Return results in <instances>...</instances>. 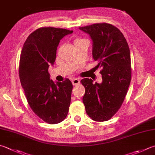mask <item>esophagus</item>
<instances>
[{"label": "esophagus", "instance_id": "obj_1", "mask_svg": "<svg viewBox=\"0 0 155 155\" xmlns=\"http://www.w3.org/2000/svg\"><path fill=\"white\" fill-rule=\"evenodd\" d=\"M71 81H72V84H73V85H74V86L78 85V84H80V80H79L78 78L73 79Z\"/></svg>", "mask_w": 155, "mask_h": 155}]
</instances>
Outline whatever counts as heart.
Masks as SVG:
<instances>
[{
  "mask_svg": "<svg viewBox=\"0 0 155 155\" xmlns=\"http://www.w3.org/2000/svg\"><path fill=\"white\" fill-rule=\"evenodd\" d=\"M76 40H81V39H76Z\"/></svg>",
  "mask_w": 155,
  "mask_h": 155,
  "instance_id": "1",
  "label": "heart"
}]
</instances>
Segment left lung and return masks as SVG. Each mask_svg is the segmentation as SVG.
<instances>
[{"label": "left lung", "mask_w": 155, "mask_h": 155, "mask_svg": "<svg viewBox=\"0 0 155 155\" xmlns=\"http://www.w3.org/2000/svg\"><path fill=\"white\" fill-rule=\"evenodd\" d=\"M93 42L92 57L101 68L103 81L93 84L84 78L83 103L92 120L106 121L120 109L127 94L132 78L130 51L124 34L117 28L107 23L80 27Z\"/></svg>", "instance_id": "1"}]
</instances>
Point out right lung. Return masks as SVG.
Listing matches in <instances>:
<instances>
[{"instance_id": "right-lung-1", "label": "right lung", "mask_w": 155, "mask_h": 155, "mask_svg": "<svg viewBox=\"0 0 155 155\" xmlns=\"http://www.w3.org/2000/svg\"><path fill=\"white\" fill-rule=\"evenodd\" d=\"M72 30L42 27L26 39L20 55L19 75L31 110L44 121L56 124L68 115L73 85L67 78L60 82L50 80L48 68L56 59L60 40Z\"/></svg>"}]
</instances>
